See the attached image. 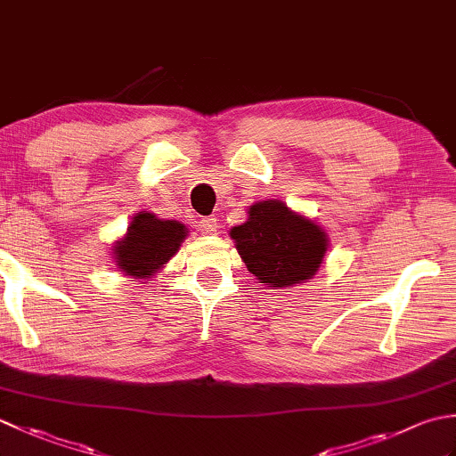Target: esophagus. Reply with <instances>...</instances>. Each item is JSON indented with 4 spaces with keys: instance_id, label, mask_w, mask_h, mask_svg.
Here are the masks:
<instances>
[{
    "instance_id": "esophagus-1",
    "label": "esophagus",
    "mask_w": 456,
    "mask_h": 456,
    "mask_svg": "<svg viewBox=\"0 0 456 456\" xmlns=\"http://www.w3.org/2000/svg\"><path fill=\"white\" fill-rule=\"evenodd\" d=\"M217 227H219V219H217L216 216L203 217V219L200 221V229H201V233H206V235L216 233Z\"/></svg>"
}]
</instances>
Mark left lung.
Segmentation results:
<instances>
[{"label": "left lung", "mask_w": 456, "mask_h": 456, "mask_svg": "<svg viewBox=\"0 0 456 456\" xmlns=\"http://www.w3.org/2000/svg\"><path fill=\"white\" fill-rule=\"evenodd\" d=\"M231 237L247 268L270 288L309 280L327 250L325 231L276 200L255 203L248 221L231 229Z\"/></svg>", "instance_id": "obj_1"}]
</instances>
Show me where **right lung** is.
I'll return each mask as SVG.
<instances>
[{
	"label": "right lung",
	"mask_w": 456,
	"mask_h": 456,
	"mask_svg": "<svg viewBox=\"0 0 456 456\" xmlns=\"http://www.w3.org/2000/svg\"><path fill=\"white\" fill-rule=\"evenodd\" d=\"M182 239H186V227L182 223L162 221L152 213H139L131 223L127 237L115 247L118 266L129 276L149 278L168 263Z\"/></svg>",
	"instance_id": "obj_1"
}]
</instances>
